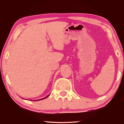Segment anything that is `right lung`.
<instances>
[{"label": "right lung", "instance_id": "1", "mask_svg": "<svg viewBox=\"0 0 124 124\" xmlns=\"http://www.w3.org/2000/svg\"><path fill=\"white\" fill-rule=\"evenodd\" d=\"M48 96H48H47L46 97H45V98H43V99H39V100H42V99H45V98H47Z\"/></svg>", "mask_w": 124, "mask_h": 124}]
</instances>
